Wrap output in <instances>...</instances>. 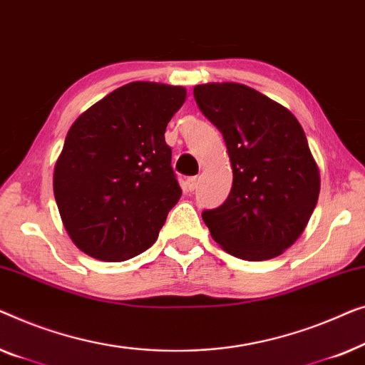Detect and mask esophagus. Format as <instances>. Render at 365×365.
I'll use <instances>...</instances> for the list:
<instances>
[{"label": "esophagus", "instance_id": "34e87169", "mask_svg": "<svg viewBox=\"0 0 365 365\" xmlns=\"http://www.w3.org/2000/svg\"><path fill=\"white\" fill-rule=\"evenodd\" d=\"M185 183H187V188L190 190V192H193V190L198 187V177H188Z\"/></svg>", "mask_w": 365, "mask_h": 365}]
</instances>
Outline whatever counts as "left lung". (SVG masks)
Wrapping results in <instances>:
<instances>
[{
	"label": "left lung",
	"instance_id": "obj_1",
	"mask_svg": "<svg viewBox=\"0 0 365 365\" xmlns=\"http://www.w3.org/2000/svg\"><path fill=\"white\" fill-rule=\"evenodd\" d=\"M203 115L223 133L233 185L202 213L212 238L246 261L276 258L299 238L321 190L319 168L294 115L236 82L195 86Z\"/></svg>",
	"mask_w": 365,
	"mask_h": 365
}]
</instances>
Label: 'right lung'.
Segmentation results:
<instances>
[{"instance_id":"obj_1","label":"right lung","mask_w":365,"mask_h":365,"mask_svg":"<svg viewBox=\"0 0 365 365\" xmlns=\"http://www.w3.org/2000/svg\"><path fill=\"white\" fill-rule=\"evenodd\" d=\"M187 97L182 86L130 82L76 119L54 167V198L81 251L125 261L155 243L182 188L165 129Z\"/></svg>"}]
</instances>
